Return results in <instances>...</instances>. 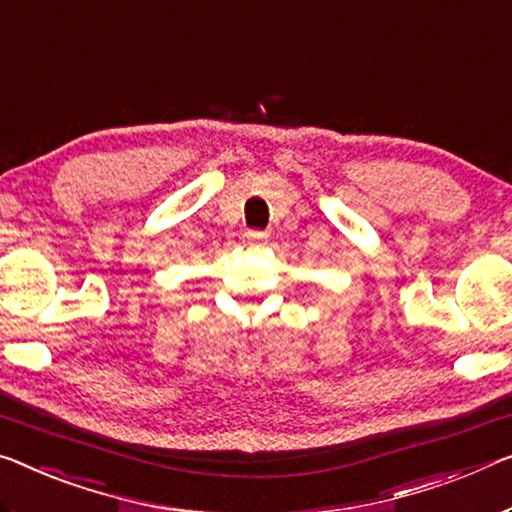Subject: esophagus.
Listing matches in <instances>:
<instances>
[{"label":"esophagus","mask_w":512,"mask_h":512,"mask_svg":"<svg viewBox=\"0 0 512 512\" xmlns=\"http://www.w3.org/2000/svg\"><path fill=\"white\" fill-rule=\"evenodd\" d=\"M264 239H266V234H264V232L248 230L246 234H243V241H246V243H259V241H264Z\"/></svg>","instance_id":"esophagus-1"}]
</instances>
